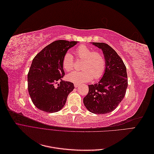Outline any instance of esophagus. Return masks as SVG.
I'll return each instance as SVG.
<instances>
[{"instance_id": "34e87169", "label": "esophagus", "mask_w": 154, "mask_h": 154, "mask_svg": "<svg viewBox=\"0 0 154 154\" xmlns=\"http://www.w3.org/2000/svg\"><path fill=\"white\" fill-rule=\"evenodd\" d=\"M80 84H78V83H74V87H75L76 88H77V87H78L79 86H80Z\"/></svg>"}]
</instances>
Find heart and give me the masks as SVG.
I'll return each instance as SVG.
<instances>
[{"mask_svg":"<svg viewBox=\"0 0 154 154\" xmlns=\"http://www.w3.org/2000/svg\"><path fill=\"white\" fill-rule=\"evenodd\" d=\"M76 53L78 58L84 60L82 66L83 71H74L69 74L67 76V80L80 84L91 81L92 78L97 80L102 77L106 68V62L103 54L84 45L78 47ZM62 63L65 71H72L74 68L72 54L69 52L65 54Z\"/></svg>","mask_w":154,"mask_h":154,"instance_id":"b5f03b06","label":"heart"}]
</instances>
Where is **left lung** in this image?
Returning a JSON list of instances; mask_svg holds the SVG:
<instances>
[{
	"label": "left lung",
	"instance_id": "8db88e82",
	"mask_svg": "<svg viewBox=\"0 0 154 154\" xmlns=\"http://www.w3.org/2000/svg\"><path fill=\"white\" fill-rule=\"evenodd\" d=\"M103 51L106 68L100 81L88 85L83 103L91 112L104 114L113 111L124 98L128 86L127 68L115 50L105 43L92 42Z\"/></svg>",
	"mask_w": 154,
	"mask_h": 154
}]
</instances>
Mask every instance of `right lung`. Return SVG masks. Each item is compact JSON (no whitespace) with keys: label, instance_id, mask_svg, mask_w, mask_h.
<instances>
[{"label":"right lung","instance_id":"right-lung-1","mask_svg":"<svg viewBox=\"0 0 154 154\" xmlns=\"http://www.w3.org/2000/svg\"><path fill=\"white\" fill-rule=\"evenodd\" d=\"M76 44V41H54L32 60L27 74V86L31 99L37 109L53 113L61 110L66 104L74 86L71 82L62 80L65 72L62 62L67 50Z\"/></svg>","mask_w":154,"mask_h":154}]
</instances>
